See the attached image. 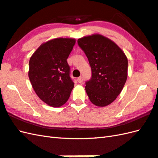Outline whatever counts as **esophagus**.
Segmentation results:
<instances>
[{"instance_id":"1","label":"esophagus","mask_w":158,"mask_h":158,"mask_svg":"<svg viewBox=\"0 0 158 158\" xmlns=\"http://www.w3.org/2000/svg\"><path fill=\"white\" fill-rule=\"evenodd\" d=\"M77 81H78V82L79 83H83V77H79L78 79H77Z\"/></svg>"}]
</instances>
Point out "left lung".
<instances>
[{
    "label": "left lung",
    "mask_w": 158,
    "mask_h": 158,
    "mask_svg": "<svg viewBox=\"0 0 158 158\" xmlns=\"http://www.w3.org/2000/svg\"><path fill=\"white\" fill-rule=\"evenodd\" d=\"M77 43L88 59L91 79L85 82V90L94 105L105 106L116 99L127 77V59L111 40L100 35L85 36Z\"/></svg>",
    "instance_id": "8db88e82"
}]
</instances>
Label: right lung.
I'll list each match as a JSON object with an SVG mask.
<instances>
[{"label": "right lung", "mask_w": 158, "mask_h": 158, "mask_svg": "<svg viewBox=\"0 0 158 158\" xmlns=\"http://www.w3.org/2000/svg\"><path fill=\"white\" fill-rule=\"evenodd\" d=\"M75 44L74 39H53L42 44L30 59L28 77L32 88L49 106L63 105L74 88L66 60Z\"/></svg>", "instance_id": "1"}]
</instances>
